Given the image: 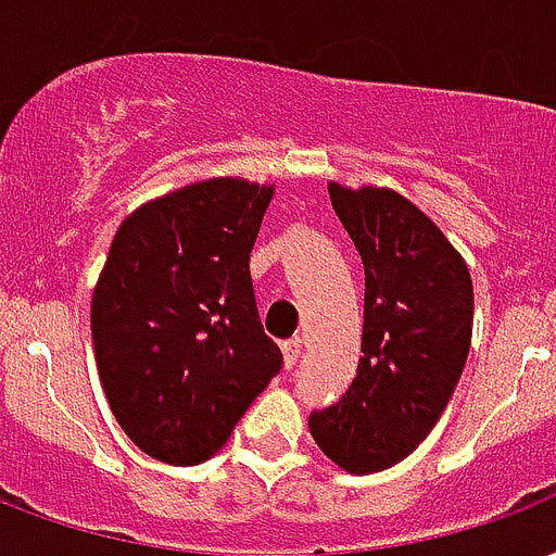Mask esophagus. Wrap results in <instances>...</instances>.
Masks as SVG:
<instances>
[{"label": "esophagus", "instance_id": "obj_1", "mask_svg": "<svg viewBox=\"0 0 556 556\" xmlns=\"http://www.w3.org/2000/svg\"><path fill=\"white\" fill-rule=\"evenodd\" d=\"M300 351H303V341L291 339L282 344V356H286V368H294L300 359Z\"/></svg>", "mask_w": 556, "mask_h": 556}]
</instances>
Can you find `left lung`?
Segmentation results:
<instances>
[{
	"mask_svg": "<svg viewBox=\"0 0 556 556\" xmlns=\"http://www.w3.org/2000/svg\"><path fill=\"white\" fill-rule=\"evenodd\" d=\"M341 226L365 265L362 356L339 404L309 415L336 466L374 475L421 445L466 368L475 291L442 229L389 188L330 182Z\"/></svg>",
	"mask_w": 556,
	"mask_h": 556,
	"instance_id": "obj_1",
	"label": "left lung"
}]
</instances>
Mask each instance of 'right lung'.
Here are the masks:
<instances>
[{
	"instance_id": "obj_1",
	"label": "right lung",
	"mask_w": 556,
	"mask_h": 556,
	"mask_svg": "<svg viewBox=\"0 0 556 556\" xmlns=\"http://www.w3.org/2000/svg\"><path fill=\"white\" fill-rule=\"evenodd\" d=\"M270 197L205 179L135 208L111 241L90 300L97 368L117 425L167 466L220 451L282 368L250 279Z\"/></svg>"
}]
</instances>
